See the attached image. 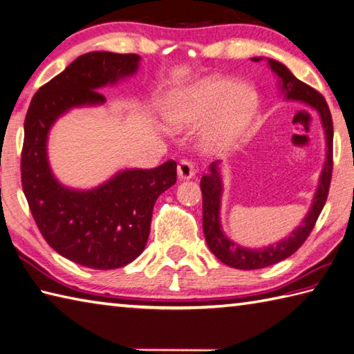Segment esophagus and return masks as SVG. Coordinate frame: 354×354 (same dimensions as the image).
Masks as SVG:
<instances>
[{"label":"esophagus","mask_w":354,"mask_h":354,"mask_svg":"<svg viewBox=\"0 0 354 354\" xmlns=\"http://www.w3.org/2000/svg\"><path fill=\"white\" fill-rule=\"evenodd\" d=\"M177 174L180 180H189L195 176V168L189 160H180L177 165Z\"/></svg>","instance_id":"34e87169"}]
</instances>
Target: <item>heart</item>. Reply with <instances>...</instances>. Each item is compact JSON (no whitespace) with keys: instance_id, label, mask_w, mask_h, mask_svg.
<instances>
[{"instance_id":"1","label":"heart","mask_w":354,"mask_h":354,"mask_svg":"<svg viewBox=\"0 0 354 354\" xmlns=\"http://www.w3.org/2000/svg\"><path fill=\"white\" fill-rule=\"evenodd\" d=\"M259 107L261 95L251 84L210 75L172 91L163 113L172 130H189L203 123L198 139L204 150L223 153L248 130Z\"/></svg>"}]
</instances>
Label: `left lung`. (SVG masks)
<instances>
[{
    "label": "left lung",
    "instance_id": "8db88e82",
    "mask_svg": "<svg viewBox=\"0 0 354 354\" xmlns=\"http://www.w3.org/2000/svg\"><path fill=\"white\" fill-rule=\"evenodd\" d=\"M263 59L265 57H251L253 62H261ZM265 60L272 73L277 75V86L283 100L301 103L306 107L312 109V111L318 115L326 139V160L323 165V169H321L318 186L315 189V194H313L312 204L308 214L301 219L300 225H297L286 238L261 248L239 245V243L232 241L225 234L221 225V203L224 194L223 165L219 160L210 163L209 172L206 176L201 177L200 182L203 194L204 238H206L207 247L219 261L232 266V268L238 270L265 268V266L285 261L286 257L292 256L295 251L303 245V242L308 239L313 225H315L317 219L321 214V210H323L326 204L333 168V124L332 115L330 111H328V106L324 97L315 89H312L310 86L298 80L283 64L268 57Z\"/></svg>",
    "mask_w": 354,
    "mask_h": 354
}]
</instances>
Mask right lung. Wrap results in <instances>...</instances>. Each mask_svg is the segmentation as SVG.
<instances>
[{"label": "right lung", "mask_w": 354, "mask_h": 354, "mask_svg": "<svg viewBox=\"0 0 354 354\" xmlns=\"http://www.w3.org/2000/svg\"><path fill=\"white\" fill-rule=\"evenodd\" d=\"M138 54L92 51L77 57L31 98L24 122L22 189L48 245L93 270H115L142 253L157 197L176 183L177 163L125 168L92 189L62 185L50 167L48 136L73 109L103 106L98 92L133 77Z\"/></svg>", "instance_id": "1"}]
</instances>
